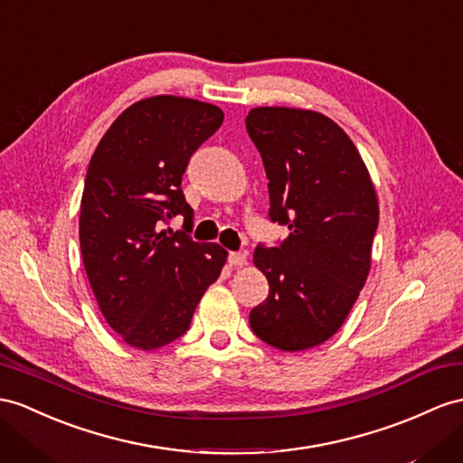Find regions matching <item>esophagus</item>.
Wrapping results in <instances>:
<instances>
[{
    "label": "esophagus",
    "mask_w": 463,
    "mask_h": 463,
    "mask_svg": "<svg viewBox=\"0 0 463 463\" xmlns=\"http://www.w3.org/2000/svg\"><path fill=\"white\" fill-rule=\"evenodd\" d=\"M227 260H229V264L234 266V268L236 266H244L246 264V254H242V252H231Z\"/></svg>",
    "instance_id": "34e87169"
}]
</instances>
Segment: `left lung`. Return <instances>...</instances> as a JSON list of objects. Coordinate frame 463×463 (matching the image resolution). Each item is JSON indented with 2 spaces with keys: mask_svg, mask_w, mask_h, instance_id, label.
<instances>
[{
  "mask_svg": "<svg viewBox=\"0 0 463 463\" xmlns=\"http://www.w3.org/2000/svg\"><path fill=\"white\" fill-rule=\"evenodd\" d=\"M246 130L266 168L269 219L289 229L279 246L254 252L269 293L250 326L278 350L313 348L346 321L370 274L375 187L350 137L323 113L256 108Z\"/></svg>",
  "mask_w": 463,
  "mask_h": 463,
  "instance_id": "1",
  "label": "left lung"
}]
</instances>
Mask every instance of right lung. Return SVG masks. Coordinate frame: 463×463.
Segmentation results:
<instances>
[{
	"label": "right lung",
	"instance_id": "right-lung-1",
	"mask_svg": "<svg viewBox=\"0 0 463 463\" xmlns=\"http://www.w3.org/2000/svg\"><path fill=\"white\" fill-rule=\"evenodd\" d=\"M217 105L156 96L130 105L88 165L80 248L105 321L133 348L185 335L195 307L227 262L215 242L189 239L194 209L182 192L192 154L222 125ZM185 232H162L172 216Z\"/></svg>",
	"mask_w": 463,
	"mask_h": 463
}]
</instances>
